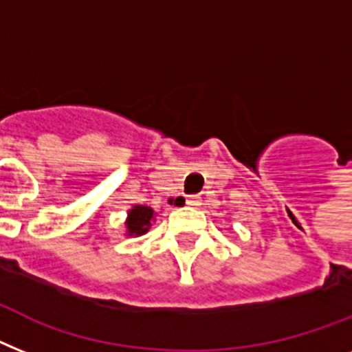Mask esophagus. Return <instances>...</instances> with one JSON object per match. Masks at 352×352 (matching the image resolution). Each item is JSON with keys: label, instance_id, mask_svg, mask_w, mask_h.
<instances>
[{"label": "esophagus", "instance_id": "esophagus-1", "mask_svg": "<svg viewBox=\"0 0 352 352\" xmlns=\"http://www.w3.org/2000/svg\"><path fill=\"white\" fill-rule=\"evenodd\" d=\"M201 204H203V199L199 197V195H190L186 199V206H190V208H199Z\"/></svg>", "mask_w": 352, "mask_h": 352}]
</instances>
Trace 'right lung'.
I'll return each mask as SVG.
<instances>
[{"label":"right lung","instance_id":"add662e5","mask_svg":"<svg viewBox=\"0 0 352 352\" xmlns=\"http://www.w3.org/2000/svg\"><path fill=\"white\" fill-rule=\"evenodd\" d=\"M157 214L153 212V208L149 206H144V204H135L131 208L127 210L126 217V235L129 237H138V235H144L149 230V226L155 221Z\"/></svg>","mask_w":352,"mask_h":352}]
</instances>
